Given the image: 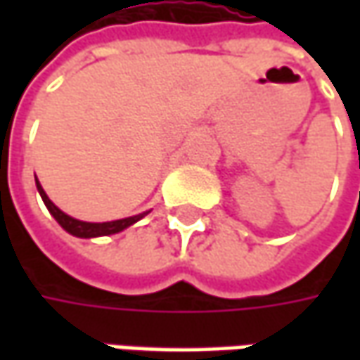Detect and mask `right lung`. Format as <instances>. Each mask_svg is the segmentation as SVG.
Returning a JSON list of instances; mask_svg holds the SVG:
<instances>
[{"instance_id":"add662e5","label":"right lung","mask_w":360,"mask_h":360,"mask_svg":"<svg viewBox=\"0 0 360 360\" xmlns=\"http://www.w3.org/2000/svg\"><path fill=\"white\" fill-rule=\"evenodd\" d=\"M35 186H37V192L41 196L44 204L48 206L49 214L53 216L58 220V224L62 226L65 232H70L72 236H77V238H98V236H110V234H118L122 230H126L131 224H136L138 220H142L148 212H142V214L128 216V218H120V220H112V222H84V220H77V218H72L70 214L62 212L53 202L49 200L46 190L41 188L39 180L35 178Z\"/></svg>"}]
</instances>
